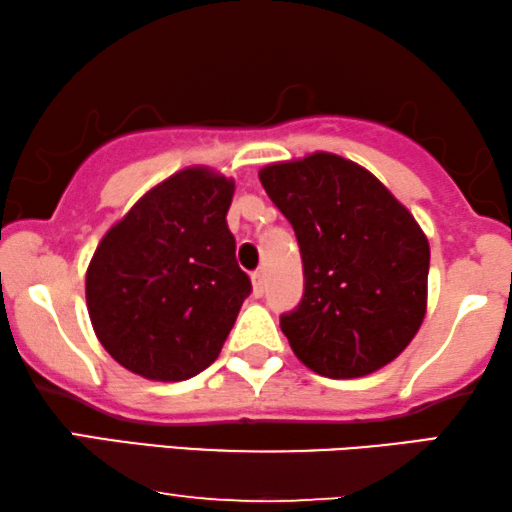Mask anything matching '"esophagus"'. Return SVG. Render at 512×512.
Returning <instances> with one entry per match:
<instances>
[{
    "mask_svg": "<svg viewBox=\"0 0 512 512\" xmlns=\"http://www.w3.org/2000/svg\"><path fill=\"white\" fill-rule=\"evenodd\" d=\"M251 286H254V296L261 298L263 293H265V275H263L261 270L251 275Z\"/></svg>",
    "mask_w": 512,
    "mask_h": 512,
    "instance_id": "esophagus-1",
    "label": "esophagus"
}]
</instances>
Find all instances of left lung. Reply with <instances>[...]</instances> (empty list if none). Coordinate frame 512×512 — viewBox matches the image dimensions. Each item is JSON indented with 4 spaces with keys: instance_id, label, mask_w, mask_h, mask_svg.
Returning <instances> with one entry per match:
<instances>
[{
    "instance_id": "8db88e82",
    "label": "left lung",
    "mask_w": 512,
    "mask_h": 512,
    "mask_svg": "<svg viewBox=\"0 0 512 512\" xmlns=\"http://www.w3.org/2000/svg\"><path fill=\"white\" fill-rule=\"evenodd\" d=\"M258 179L296 230L305 293L282 331L317 375L352 380L396 359L426 314L429 240L366 167L317 151Z\"/></svg>"
}]
</instances>
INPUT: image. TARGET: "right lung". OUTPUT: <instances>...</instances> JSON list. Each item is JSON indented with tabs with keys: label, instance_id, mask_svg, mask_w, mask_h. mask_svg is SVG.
<instances>
[{
	"label": "right lung",
	"instance_id": "obj_1",
	"mask_svg": "<svg viewBox=\"0 0 512 512\" xmlns=\"http://www.w3.org/2000/svg\"><path fill=\"white\" fill-rule=\"evenodd\" d=\"M233 193L235 179L186 167L146 191L97 244L86 272L90 324L130 373L181 382L219 356L251 293L226 221Z\"/></svg>",
	"mask_w": 512,
	"mask_h": 512
}]
</instances>
